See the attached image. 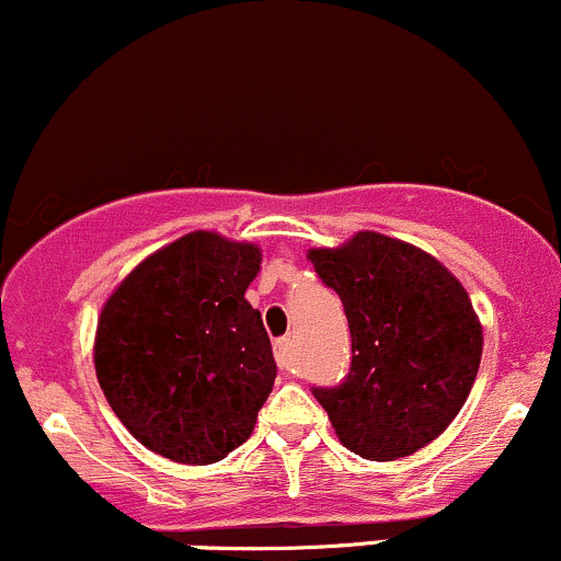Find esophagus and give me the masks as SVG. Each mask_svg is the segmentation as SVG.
Wrapping results in <instances>:
<instances>
[{
  "label": "esophagus",
  "mask_w": 561,
  "mask_h": 561,
  "mask_svg": "<svg viewBox=\"0 0 561 561\" xmlns=\"http://www.w3.org/2000/svg\"><path fill=\"white\" fill-rule=\"evenodd\" d=\"M275 360H278L280 369H291V340H288V336L275 342Z\"/></svg>",
  "instance_id": "obj_1"
}]
</instances>
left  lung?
Masks as SVG:
<instances>
[{
  "instance_id": "8db88e82",
  "label": "left lung",
  "mask_w": 561,
  "mask_h": 561,
  "mask_svg": "<svg viewBox=\"0 0 561 561\" xmlns=\"http://www.w3.org/2000/svg\"><path fill=\"white\" fill-rule=\"evenodd\" d=\"M307 259L340 294L353 336L345 382L312 390L336 438L377 462L427 447L457 417L481 364L484 329L462 283L427 251L371 230Z\"/></svg>"
}]
</instances>
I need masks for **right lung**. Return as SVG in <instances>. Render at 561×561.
<instances>
[{"label":"right lung","instance_id":"add662e5","mask_svg":"<svg viewBox=\"0 0 561 561\" xmlns=\"http://www.w3.org/2000/svg\"><path fill=\"white\" fill-rule=\"evenodd\" d=\"M262 249L195 230L136 264L101 307L93 364L136 442L184 466L251 436L278 366L245 288Z\"/></svg>","mask_w":561,"mask_h":561}]
</instances>
